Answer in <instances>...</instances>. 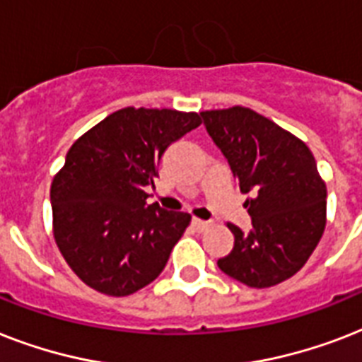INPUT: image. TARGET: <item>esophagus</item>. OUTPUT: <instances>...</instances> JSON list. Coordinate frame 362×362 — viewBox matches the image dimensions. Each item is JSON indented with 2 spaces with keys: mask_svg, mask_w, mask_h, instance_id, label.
<instances>
[{
  "mask_svg": "<svg viewBox=\"0 0 362 362\" xmlns=\"http://www.w3.org/2000/svg\"><path fill=\"white\" fill-rule=\"evenodd\" d=\"M192 226H193V229H195V231L203 233V231H206V229H209V227H210V221L197 220V218H195V220L192 221Z\"/></svg>",
  "mask_w": 362,
  "mask_h": 362,
  "instance_id": "1",
  "label": "esophagus"
}]
</instances>
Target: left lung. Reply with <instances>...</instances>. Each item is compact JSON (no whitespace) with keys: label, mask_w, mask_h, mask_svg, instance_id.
<instances>
[{"label":"left lung","mask_w":362,"mask_h":362,"mask_svg":"<svg viewBox=\"0 0 362 362\" xmlns=\"http://www.w3.org/2000/svg\"><path fill=\"white\" fill-rule=\"evenodd\" d=\"M204 125L229 161L252 231L227 223L235 246L218 261L247 287L278 286L308 261L327 223V186L298 136L246 107L204 110Z\"/></svg>","instance_id":"left-lung-1"}]
</instances>
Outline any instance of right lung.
Segmentation results:
<instances>
[{
    "label": "right lung",
    "instance_id": "right-lung-1",
    "mask_svg": "<svg viewBox=\"0 0 362 362\" xmlns=\"http://www.w3.org/2000/svg\"><path fill=\"white\" fill-rule=\"evenodd\" d=\"M201 125L197 112L125 107L78 136L50 186L52 231L71 270L109 297L161 274L192 216L148 204L163 152Z\"/></svg>",
    "mask_w": 362,
    "mask_h": 362
}]
</instances>
